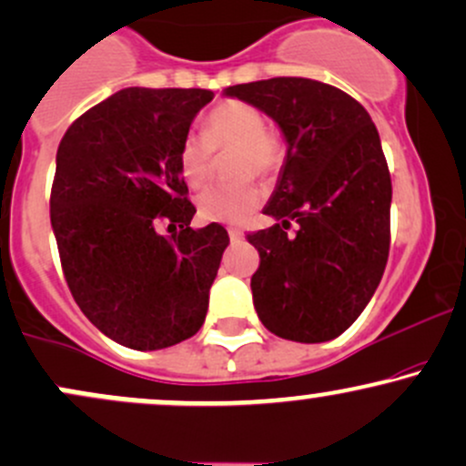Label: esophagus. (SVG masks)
Listing matches in <instances>:
<instances>
[{"instance_id":"1","label":"esophagus","mask_w":466,"mask_h":466,"mask_svg":"<svg viewBox=\"0 0 466 466\" xmlns=\"http://www.w3.org/2000/svg\"><path fill=\"white\" fill-rule=\"evenodd\" d=\"M228 234H229V238H232V240L243 238V229H238V228H229Z\"/></svg>"}]
</instances>
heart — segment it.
<instances>
[{"instance_id":"b5f03b06","label":"heart","mask_w":466,"mask_h":466,"mask_svg":"<svg viewBox=\"0 0 466 466\" xmlns=\"http://www.w3.org/2000/svg\"><path fill=\"white\" fill-rule=\"evenodd\" d=\"M234 148L229 173L240 177L232 184L210 186L197 197V212L208 223H243L260 206L263 192L249 177L274 179L287 162V144L282 136L267 127L258 106L245 100H223L206 116V133L188 131L177 147V173L199 188L210 177L215 151Z\"/></svg>"}]
</instances>
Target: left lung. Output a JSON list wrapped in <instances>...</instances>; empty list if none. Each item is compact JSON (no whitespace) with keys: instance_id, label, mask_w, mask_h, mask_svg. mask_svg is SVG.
Returning a JSON list of instances; mask_svg holds the SVG:
<instances>
[{"instance_id":"left-lung-1","label":"left lung","mask_w":466,"mask_h":466,"mask_svg":"<svg viewBox=\"0 0 466 466\" xmlns=\"http://www.w3.org/2000/svg\"><path fill=\"white\" fill-rule=\"evenodd\" d=\"M226 96L274 117L289 144L265 206L280 223L248 234L260 254L256 313L282 339H335L370 302L390 254L392 181L377 127L352 96L311 78L256 80Z\"/></svg>"}]
</instances>
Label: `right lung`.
Wrapping results in <instances>:
<instances>
[{"mask_svg": "<svg viewBox=\"0 0 466 466\" xmlns=\"http://www.w3.org/2000/svg\"><path fill=\"white\" fill-rule=\"evenodd\" d=\"M210 89L127 87L69 125L56 151L50 221L69 291L96 329L159 350L201 329L229 237L192 229L179 140ZM162 222L173 238L157 232Z\"/></svg>", "mask_w": 466, "mask_h": 466, "instance_id": "obj_1", "label": "right lung"}]
</instances>
